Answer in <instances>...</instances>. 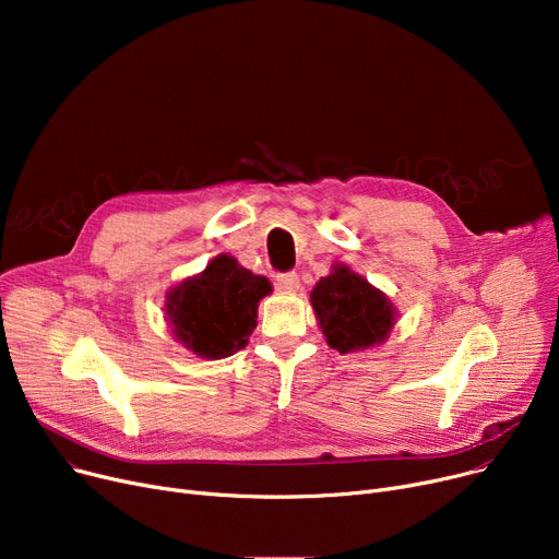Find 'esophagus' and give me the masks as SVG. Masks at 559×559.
Instances as JSON below:
<instances>
[{"instance_id": "34e87169", "label": "esophagus", "mask_w": 559, "mask_h": 559, "mask_svg": "<svg viewBox=\"0 0 559 559\" xmlns=\"http://www.w3.org/2000/svg\"><path fill=\"white\" fill-rule=\"evenodd\" d=\"M276 285L281 292H285V295H289V292H297L299 289V276L295 272H287V274H278L276 276Z\"/></svg>"}]
</instances>
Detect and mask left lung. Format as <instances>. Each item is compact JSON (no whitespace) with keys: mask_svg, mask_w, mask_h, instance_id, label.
<instances>
[{"mask_svg":"<svg viewBox=\"0 0 559 559\" xmlns=\"http://www.w3.org/2000/svg\"><path fill=\"white\" fill-rule=\"evenodd\" d=\"M310 304L329 346L340 354L383 344L396 324L394 304L346 264H333V272L319 278Z\"/></svg>","mask_w":559,"mask_h":559,"instance_id":"left-lung-1","label":"left lung"}]
</instances>
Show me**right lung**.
<instances>
[{
  "instance_id": "right-lung-1",
  "label": "right lung",
  "mask_w": 559,
  "mask_h": 559,
  "mask_svg": "<svg viewBox=\"0 0 559 559\" xmlns=\"http://www.w3.org/2000/svg\"><path fill=\"white\" fill-rule=\"evenodd\" d=\"M270 292L267 278L249 272L233 255L219 253L201 274L167 292V324L174 337L199 358H228L247 346L258 324V304Z\"/></svg>"
}]
</instances>
